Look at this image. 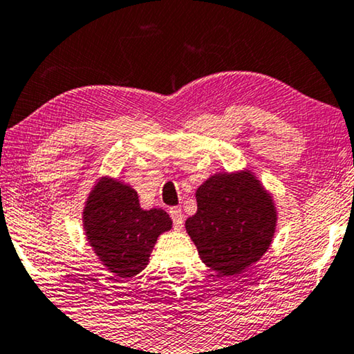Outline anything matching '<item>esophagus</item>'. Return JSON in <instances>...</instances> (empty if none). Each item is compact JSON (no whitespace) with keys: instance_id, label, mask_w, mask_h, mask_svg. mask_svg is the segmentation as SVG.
I'll list each match as a JSON object with an SVG mask.
<instances>
[{"instance_id":"34e87169","label":"esophagus","mask_w":354,"mask_h":354,"mask_svg":"<svg viewBox=\"0 0 354 354\" xmlns=\"http://www.w3.org/2000/svg\"><path fill=\"white\" fill-rule=\"evenodd\" d=\"M170 216H171V220H173V227H175L176 231H181L183 223H184V215H183L181 208H179V207L170 208Z\"/></svg>"}]
</instances>
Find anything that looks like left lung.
Returning <instances> with one entry per match:
<instances>
[{
	"label": "left lung",
	"mask_w": 354,
	"mask_h": 354,
	"mask_svg": "<svg viewBox=\"0 0 354 354\" xmlns=\"http://www.w3.org/2000/svg\"><path fill=\"white\" fill-rule=\"evenodd\" d=\"M186 232L202 263L223 277L239 276L271 247L277 227L272 194L248 168L215 173L196 191Z\"/></svg>",
	"instance_id": "left-lung-1"
}]
</instances>
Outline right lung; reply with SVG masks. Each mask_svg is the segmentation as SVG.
Instances as JSON below:
<instances>
[{
    "instance_id": "right-lung-1",
    "label": "right lung",
    "mask_w": 354,
    "mask_h": 354,
    "mask_svg": "<svg viewBox=\"0 0 354 354\" xmlns=\"http://www.w3.org/2000/svg\"><path fill=\"white\" fill-rule=\"evenodd\" d=\"M82 221L94 255L120 279L136 276L149 265L157 239L173 225L165 210H144L129 184L106 175L89 191Z\"/></svg>"
}]
</instances>
